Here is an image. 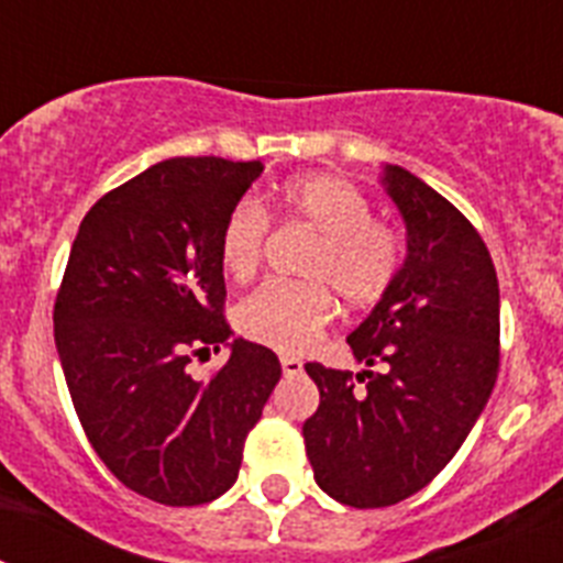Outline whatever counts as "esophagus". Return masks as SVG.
Listing matches in <instances>:
<instances>
[{"instance_id": "1", "label": "esophagus", "mask_w": 563, "mask_h": 563, "mask_svg": "<svg viewBox=\"0 0 563 563\" xmlns=\"http://www.w3.org/2000/svg\"><path fill=\"white\" fill-rule=\"evenodd\" d=\"M301 369H305V363L298 361V357H292V355H282V372H285L287 377L301 375Z\"/></svg>"}]
</instances>
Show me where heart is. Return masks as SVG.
<instances>
[{
	"mask_svg": "<svg viewBox=\"0 0 563 563\" xmlns=\"http://www.w3.org/2000/svg\"><path fill=\"white\" fill-rule=\"evenodd\" d=\"M285 220L318 233L298 285L267 282L236 307V330L278 352H301L332 321V290L346 307L377 305L406 262V239L372 217L369 197L338 174H307L273 194ZM271 220L256 200H239L220 231V265L245 282L262 265Z\"/></svg>",
	"mask_w": 563,
	"mask_h": 563,
	"instance_id": "1",
	"label": "heart"
}]
</instances>
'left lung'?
<instances>
[{"label":"left lung","mask_w":563,"mask_h":563,"mask_svg":"<svg viewBox=\"0 0 563 563\" xmlns=\"http://www.w3.org/2000/svg\"><path fill=\"white\" fill-rule=\"evenodd\" d=\"M383 186L402 213L409 253L391 290L346 338L366 369L352 377L305 366L321 391L301 429L312 474L350 507H389L429 485L499 375V282L479 231L406 168H383Z\"/></svg>","instance_id":"8db88e82"}]
</instances>
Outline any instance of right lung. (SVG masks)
<instances>
[{
	"label": "right lung",
	"instance_id": "right-lung-1",
	"mask_svg": "<svg viewBox=\"0 0 563 563\" xmlns=\"http://www.w3.org/2000/svg\"><path fill=\"white\" fill-rule=\"evenodd\" d=\"M262 163L172 157L103 194L84 217L53 310L56 350L89 445L129 490L206 505L236 482L242 449L282 377L276 352L236 338L220 350V231Z\"/></svg>",
	"mask_w": 563,
	"mask_h": 563
}]
</instances>
